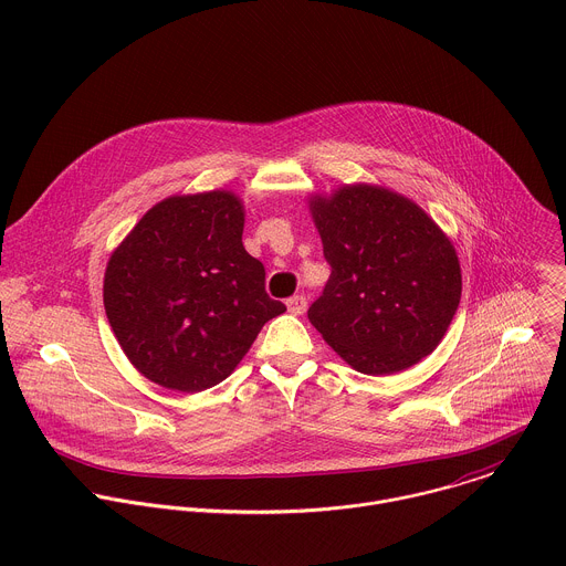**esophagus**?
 Returning a JSON list of instances; mask_svg holds the SVG:
<instances>
[{
  "label": "esophagus",
  "mask_w": 566,
  "mask_h": 566,
  "mask_svg": "<svg viewBox=\"0 0 566 566\" xmlns=\"http://www.w3.org/2000/svg\"><path fill=\"white\" fill-rule=\"evenodd\" d=\"M286 308H289V313H293V315H302V313L306 311V297H304V295H293V297H289V300H286Z\"/></svg>",
  "instance_id": "esophagus-1"
}]
</instances>
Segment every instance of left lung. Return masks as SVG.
Returning a JSON list of instances; mask_svg holds the SVG:
<instances>
[{"mask_svg": "<svg viewBox=\"0 0 566 566\" xmlns=\"http://www.w3.org/2000/svg\"><path fill=\"white\" fill-rule=\"evenodd\" d=\"M308 203L332 266L311 325L360 374H396L430 356L461 300L452 241L415 201L378 186Z\"/></svg>", "mask_w": 566, "mask_h": 566, "instance_id": "left-lung-1", "label": "left lung"}]
</instances>
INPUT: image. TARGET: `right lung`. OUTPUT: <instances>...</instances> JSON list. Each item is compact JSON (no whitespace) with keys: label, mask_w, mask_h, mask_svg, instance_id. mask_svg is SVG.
I'll return each mask as SVG.
<instances>
[{"label":"right lung","mask_w":566,"mask_h":566,"mask_svg":"<svg viewBox=\"0 0 566 566\" xmlns=\"http://www.w3.org/2000/svg\"><path fill=\"white\" fill-rule=\"evenodd\" d=\"M244 206L226 190L170 197L149 208L112 253L103 300L129 363L151 382L208 389L232 374L266 322L260 260L241 244Z\"/></svg>","instance_id":"1"}]
</instances>
